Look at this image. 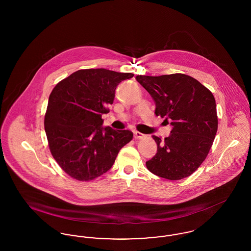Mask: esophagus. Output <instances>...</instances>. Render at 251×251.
Masks as SVG:
<instances>
[{"instance_id":"1","label":"esophagus","mask_w":251,"mask_h":251,"mask_svg":"<svg viewBox=\"0 0 251 251\" xmlns=\"http://www.w3.org/2000/svg\"><path fill=\"white\" fill-rule=\"evenodd\" d=\"M133 135H134V138H135V139H142L144 136H145V134H143L142 132L137 131H135L133 132Z\"/></svg>"}]
</instances>
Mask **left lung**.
Segmentation results:
<instances>
[{"label": "left lung", "instance_id": "1", "mask_svg": "<svg viewBox=\"0 0 251 251\" xmlns=\"http://www.w3.org/2000/svg\"><path fill=\"white\" fill-rule=\"evenodd\" d=\"M137 82L155 102L156 116L170 121L165 141L152 135L157 153L146 162L148 169L165 179H183L194 173L208 155L217 131L215 97L191 76L174 73L137 75Z\"/></svg>", "mask_w": 251, "mask_h": 251}]
</instances>
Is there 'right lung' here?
Instances as JSON below:
<instances>
[{"mask_svg":"<svg viewBox=\"0 0 251 251\" xmlns=\"http://www.w3.org/2000/svg\"><path fill=\"white\" fill-rule=\"evenodd\" d=\"M133 77L105 69L75 72L49 97L44 126L51 154L73 179L90 180L107 172L120 149L132 139L129 130L103 127L120 82Z\"/></svg>","mask_w":251,"mask_h":251,"instance_id":"add662e5","label":"right lung"}]
</instances>
